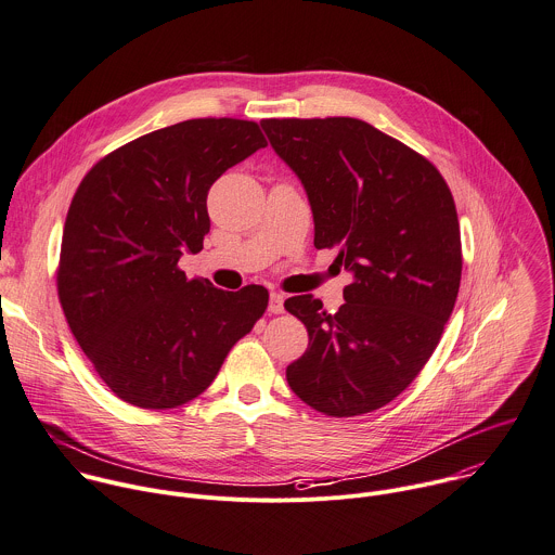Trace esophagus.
Returning a JSON list of instances; mask_svg holds the SVG:
<instances>
[{"mask_svg": "<svg viewBox=\"0 0 555 555\" xmlns=\"http://www.w3.org/2000/svg\"><path fill=\"white\" fill-rule=\"evenodd\" d=\"M283 302H285L283 294H279V292H272V294H270V305H268V311H270V313H283V311H285Z\"/></svg>", "mask_w": 555, "mask_h": 555, "instance_id": "obj_1", "label": "esophagus"}]
</instances>
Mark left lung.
Listing matches in <instances>:
<instances>
[{
	"label": "left lung",
	"instance_id": "1",
	"mask_svg": "<svg viewBox=\"0 0 555 555\" xmlns=\"http://www.w3.org/2000/svg\"><path fill=\"white\" fill-rule=\"evenodd\" d=\"M261 126L307 192L313 246L339 248L335 261L352 274L335 313L309 294L285 300L309 333L287 384L326 416L375 412L418 377L455 307L462 240L451 190L423 154L361 119Z\"/></svg>",
	"mask_w": 555,
	"mask_h": 555
}]
</instances>
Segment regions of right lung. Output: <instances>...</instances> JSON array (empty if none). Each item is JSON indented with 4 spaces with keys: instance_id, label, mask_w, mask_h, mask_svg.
Segmentation results:
<instances>
[{
    "instance_id": "right-lung-1",
    "label": "right lung",
    "mask_w": 555,
    "mask_h": 555,
    "mask_svg": "<svg viewBox=\"0 0 555 555\" xmlns=\"http://www.w3.org/2000/svg\"><path fill=\"white\" fill-rule=\"evenodd\" d=\"M268 141L255 121L188 119L147 132L82 178L67 211L59 300L100 379L121 401L171 410L203 395L268 307V289L188 279L201 253L207 194Z\"/></svg>"
}]
</instances>
